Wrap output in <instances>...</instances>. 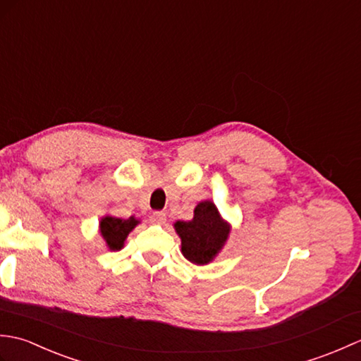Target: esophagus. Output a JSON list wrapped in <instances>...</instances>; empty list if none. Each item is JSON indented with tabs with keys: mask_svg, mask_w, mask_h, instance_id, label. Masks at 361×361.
<instances>
[{
	"mask_svg": "<svg viewBox=\"0 0 361 361\" xmlns=\"http://www.w3.org/2000/svg\"><path fill=\"white\" fill-rule=\"evenodd\" d=\"M150 220H152V224L163 225L164 221H166V212H163V211H157V212H153V214H152V217H150Z\"/></svg>",
	"mask_w": 361,
	"mask_h": 361,
	"instance_id": "34e87169",
	"label": "esophagus"
}]
</instances>
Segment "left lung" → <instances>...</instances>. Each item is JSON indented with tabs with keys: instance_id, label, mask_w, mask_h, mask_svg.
Returning a JSON list of instances; mask_svg holds the SVG:
<instances>
[{
	"instance_id": "1",
	"label": "left lung",
	"mask_w": 361,
	"mask_h": 361,
	"mask_svg": "<svg viewBox=\"0 0 361 361\" xmlns=\"http://www.w3.org/2000/svg\"><path fill=\"white\" fill-rule=\"evenodd\" d=\"M181 239V252L189 262L208 265L224 250L231 233V225L220 216L212 200H203L195 206L194 219L173 224Z\"/></svg>"
}]
</instances>
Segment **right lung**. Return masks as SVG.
I'll list each match as a JSON object with an SVG mask.
<instances>
[{"mask_svg": "<svg viewBox=\"0 0 361 361\" xmlns=\"http://www.w3.org/2000/svg\"><path fill=\"white\" fill-rule=\"evenodd\" d=\"M140 220L133 216L128 219H118L113 216H104L99 221V233L110 251H119L124 248L127 235L133 231Z\"/></svg>", "mask_w": 361, "mask_h": 361, "instance_id": "add662e5", "label": "right lung"}]
</instances>
